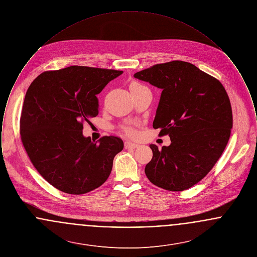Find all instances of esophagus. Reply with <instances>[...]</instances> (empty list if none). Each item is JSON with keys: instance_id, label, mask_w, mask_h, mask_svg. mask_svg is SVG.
I'll list each match as a JSON object with an SVG mask.
<instances>
[{"instance_id": "esophagus-1", "label": "esophagus", "mask_w": 257, "mask_h": 257, "mask_svg": "<svg viewBox=\"0 0 257 257\" xmlns=\"http://www.w3.org/2000/svg\"><path fill=\"white\" fill-rule=\"evenodd\" d=\"M124 147H125L126 149H133V148H137V147H139L140 146L138 144H136V143L127 141V142L124 143Z\"/></svg>"}]
</instances>
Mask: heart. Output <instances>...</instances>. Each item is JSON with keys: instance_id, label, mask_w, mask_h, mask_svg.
<instances>
[{"instance_id": "obj_1", "label": "heart", "mask_w": 257, "mask_h": 257, "mask_svg": "<svg viewBox=\"0 0 257 257\" xmlns=\"http://www.w3.org/2000/svg\"><path fill=\"white\" fill-rule=\"evenodd\" d=\"M126 133L129 135V136H134L135 131L133 129H131V128H126Z\"/></svg>"}]
</instances>
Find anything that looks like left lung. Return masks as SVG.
<instances>
[{
    "label": "left lung",
    "mask_w": 257,
    "mask_h": 257,
    "mask_svg": "<svg viewBox=\"0 0 257 257\" xmlns=\"http://www.w3.org/2000/svg\"><path fill=\"white\" fill-rule=\"evenodd\" d=\"M134 77L162 89L153 128L171 138L161 150L150 145L147 178L168 191L187 190L207 175L228 143L233 121L228 95L219 80L186 61L156 64Z\"/></svg>",
    "instance_id": "1"
}]
</instances>
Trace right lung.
Returning <instances> with one entry per match:
<instances>
[{"label": "right lung", "instance_id": "right-lung-1", "mask_svg": "<svg viewBox=\"0 0 257 257\" xmlns=\"http://www.w3.org/2000/svg\"><path fill=\"white\" fill-rule=\"evenodd\" d=\"M123 71L69 66L37 76L20 118L25 149L40 175L63 193L83 195L104 183L121 139L84 137L83 124L98 114V93Z\"/></svg>", "mask_w": 257, "mask_h": 257}]
</instances>
